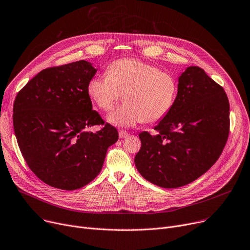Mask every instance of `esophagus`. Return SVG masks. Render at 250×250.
<instances>
[{
  "label": "esophagus",
  "instance_id": "esophagus-1",
  "mask_svg": "<svg viewBox=\"0 0 250 250\" xmlns=\"http://www.w3.org/2000/svg\"><path fill=\"white\" fill-rule=\"evenodd\" d=\"M128 136H129V134L127 132H125V130L121 129L120 132H118V137H120V139H125V138H127Z\"/></svg>",
  "mask_w": 250,
  "mask_h": 250
}]
</instances>
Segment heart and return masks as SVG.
I'll list each match as a JSON object with an SVG mask.
<instances>
[{"label":"heart","mask_w":250,"mask_h":250,"mask_svg":"<svg viewBox=\"0 0 250 250\" xmlns=\"http://www.w3.org/2000/svg\"><path fill=\"white\" fill-rule=\"evenodd\" d=\"M177 90L173 75L135 59L112 62L106 76H95L87 85L90 99L105 111L123 95L125 104L107 115L110 125L123 128L162 120L171 110Z\"/></svg>","instance_id":"b5f03b06"}]
</instances>
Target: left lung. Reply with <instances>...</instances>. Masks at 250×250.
<instances>
[{"label": "left lung", "mask_w": 250, "mask_h": 250, "mask_svg": "<svg viewBox=\"0 0 250 250\" xmlns=\"http://www.w3.org/2000/svg\"><path fill=\"white\" fill-rule=\"evenodd\" d=\"M139 135L135 157L140 174L164 188L187 186L218 160L229 135V101L224 89L200 67L178 77L173 106L155 127Z\"/></svg>", "instance_id": "obj_1"}]
</instances>
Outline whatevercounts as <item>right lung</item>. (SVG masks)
Segmentation results:
<instances>
[{"label": "right lung", "mask_w": 250, "mask_h": 250, "mask_svg": "<svg viewBox=\"0 0 250 250\" xmlns=\"http://www.w3.org/2000/svg\"><path fill=\"white\" fill-rule=\"evenodd\" d=\"M97 69L78 61L39 72L16 96L13 125L18 146L32 172L46 185L81 188L101 171L108 147L118 140L92 108L87 85Z\"/></svg>", "instance_id": "obj_1"}]
</instances>
